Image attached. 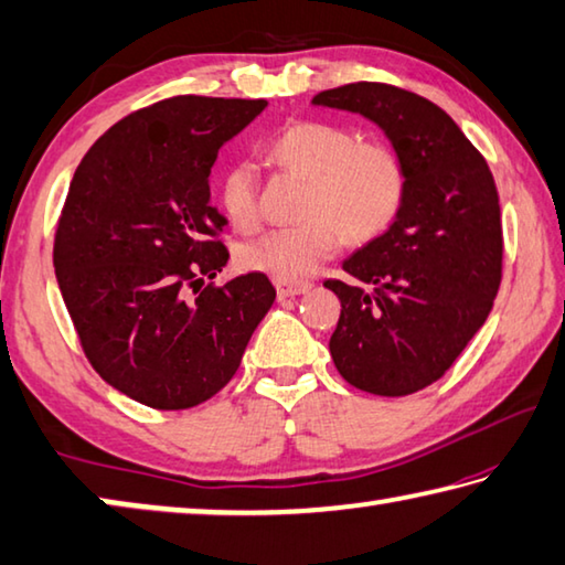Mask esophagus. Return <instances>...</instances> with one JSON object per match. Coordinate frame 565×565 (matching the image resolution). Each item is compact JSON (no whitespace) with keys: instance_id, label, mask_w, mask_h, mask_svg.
Returning <instances> with one entry per match:
<instances>
[{"instance_id":"obj_1","label":"esophagus","mask_w":565,"mask_h":565,"mask_svg":"<svg viewBox=\"0 0 565 565\" xmlns=\"http://www.w3.org/2000/svg\"><path fill=\"white\" fill-rule=\"evenodd\" d=\"M276 286V294H279V299H286V296H299L311 291V281H294V279H274Z\"/></svg>"}]
</instances>
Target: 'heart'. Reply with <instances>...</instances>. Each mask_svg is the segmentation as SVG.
<instances>
[{
	"instance_id": "obj_1",
	"label": "heart",
	"mask_w": 565,
	"mask_h": 565,
	"mask_svg": "<svg viewBox=\"0 0 565 565\" xmlns=\"http://www.w3.org/2000/svg\"><path fill=\"white\" fill-rule=\"evenodd\" d=\"M279 169L309 181L299 226L274 228L242 248V264L276 279H303L349 242L388 232L406 204L404 161L386 145L361 141L356 131L329 121H294L269 141ZM222 206L238 232L262 222L256 171L248 161L228 167L218 184Z\"/></svg>"
}]
</instances>
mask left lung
Segmentation results:
<instances>
[{"mask_svg":"<svg viewBox=\"0 0 565 565\" xmlns=\"http://www.w3.org/2000/svg\"><path fill=\"white\" fill-rule=\"evenodd\" d=\"M319 107L361 114L386 134L408 174L388 232L329 279L341 317L329 351L351 386L408 396L441 379L483 327L501 286L503 232L489 164L434 102L379 82L319 92Z\"/></svg>","mask_w":565,"mask_h":565,"instance_id":"8db88e82","label":"left lung"}]
</instances>
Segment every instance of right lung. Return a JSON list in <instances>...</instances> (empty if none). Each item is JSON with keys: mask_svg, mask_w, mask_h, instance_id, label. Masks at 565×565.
<instances>
[{"mask_svg": "<svg viewBox=\"0 0 565 565\" xmlns=\"http://www.w3.org/2000/svg\"><path fill=\"white\" fill-rule=\"evenodd\" d=\"M264 99L171 97L124 117L76 167L54 271L94 371L139 404H204L232 376L276 299L266 274L224 286L226 218L209 204L218 149Z\"/></svg>", "mask_w": 565, "mask_h": 565, "instance_id": "obj_1", "label": "right lung"}]
</instances>
